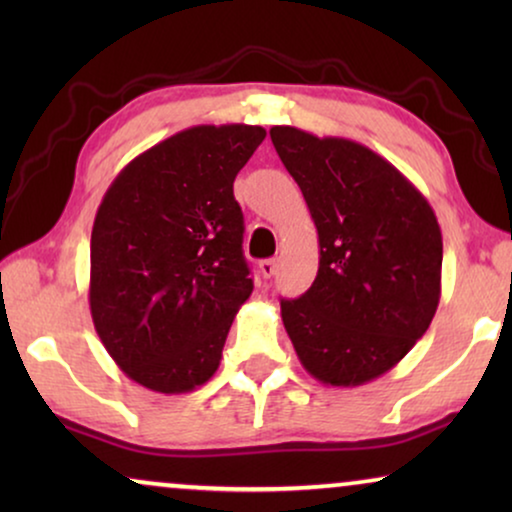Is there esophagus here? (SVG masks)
Listing matches in <instances>:
<instances>
[{
	"instance_id": "1",
	"label": "esophagus",
	"mask_w": 512,
	"mask_h": 512,
	"mask_svg": "<svg viewBox=\"0 0 512 512\" xmlns=\"http://www.w3.org/2000/svg\"><path fill=\"white\" fill-rule=\"evenodd\" d=\"M258 272H261L265 279L275 277V272H277V261H275V258H265V261L258 263Z\"/></svg>"
}]
</instances>
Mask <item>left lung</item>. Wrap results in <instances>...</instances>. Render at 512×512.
Listing matches in <instances>:
<instances>
[{
	"label": "left lung",
	"mask_w": 512,
	"mask_h": 512,
	"mask_svg": "<svg viewBox=\"0 0 512 512\" xmlns=\"http://www.w3.org/2000/svg\"><path fill=\"white\" fill-rule=\"evenodd\" d=\"M270 139L319 235L317 277L300 298H282L284 328L312 377L359 387L394 368L438 310L436 214L368 146L291 125L270 128Z\"/></svg>",
	"instance_id": "1"
}]
</instances>
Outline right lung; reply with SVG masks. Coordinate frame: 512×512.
Here are the masks:
<instances>
[{"instance_id":"obj_1","label":"right lung","mask_w":512,"mask_h":512,"mask_svg":"<svg viewBox=\"0 0 512 512\" xmlns=\"http://www.w3.org/2000/svg\"><path fill=\"white\" fill-rule=\"evenodd\" d=\"M261 125H195L118 172L90 235V314L116 366L158 394H186L221 363L254 291L237 172Z\"/></svg>"}]
</instances>
